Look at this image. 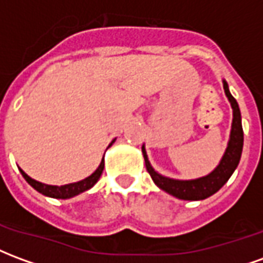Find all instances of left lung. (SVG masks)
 Masks as SVG:
<instances>
[{"instance_id":"8db88e82","label":"left lung","mask_w":263,"mask_h":263,"mask_svg":"<svg viewBox=\"0 0 263 263\" xmlns=\"http://www.w3.org/2000/svg\"><path fill=\"white\" fill-rule=\"evenodd\" d=\"M222 87H224V92H226L227 98H228L232 108L231 132H230V139H228V143H227L226 152L222 155L220 163L215 166L214 171L210 172L209 175H205L203 177H197V179H190V180H180V179H172V177L163 176V175H160V173L155 171L154 166L151 165L145 145H142L145 166H146V171L149 172L152 180L160 190L169 193L173 197L180 198V200L196 201V200H204V198L213 196L228 182V179L231 177L234 171L237 169L238 163H239L243 146L241 111H239V107H238L237 100L232 97L230 88H228V84H227V81L224 79H222Z\"/></svg>"}]
</instances>
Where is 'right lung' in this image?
I'll return each instance as SVG.
<instances>
[{
    "instance_id": "1",
    "label": "right lung",
    "mask_w": 263,
    "mask_h": 263,
    "mask_svg": "<svg viewBox=\"0 0 263 263\" xmlns=\"http://www.w3.org/2000/svg\"><path fill=\"white\" fill-rule=\"evenodd\" d=\"M115 142V139L111 141V143L108 145V148ZM107 148V149H108ZM21 173H22V176L25 179L26 182L31 184L32 187L35 189L36 192H39L43 196H48V197L52 198H62V200H66V198H71L77 196V194L83 193V192H87V190H90V189L98 182V179L101 176V173L104 171V158L100 162V165L96 169L94 173H91L90 176L86 177V179H83L80 182H74V183H69V184H63V186H52V184H45V183H41L35 180V179H32L26 175L25 172L20 169Z\"/></svg>"
}]
</instances>
